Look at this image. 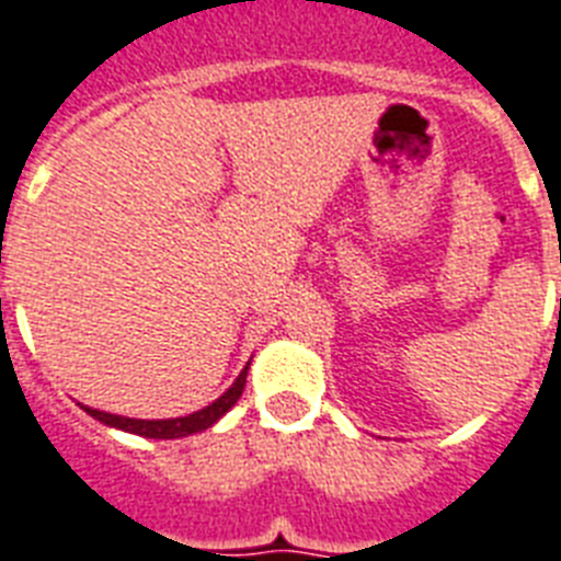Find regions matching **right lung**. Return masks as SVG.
Listing matches in <instances>:
<instances>
[{"instance_id":"right-lung-1","label":"right lung","mask_w":561,"mask_h":561,"mask_svg":"<svg viewBox=\"0 0 561 561\" xmlns=\"http://www.w3.org/2000/svg\"><path fill=\"white\" fill-rule=\"evenodd\" d=\"M247 369H250V364L241 369L236 383H232L220 399H215L209 408L197 410V413H188V416L130 419V416H116V413H104V410H92V408H83V410H87L92 419H99V422H104V425L110 427H118V431H127V434L148 436V439H180V436L201 434V431L211 427L229 408H232V404H236L238 399H241V392H244V383H247Z\"/></svg>"}]
</instances>
